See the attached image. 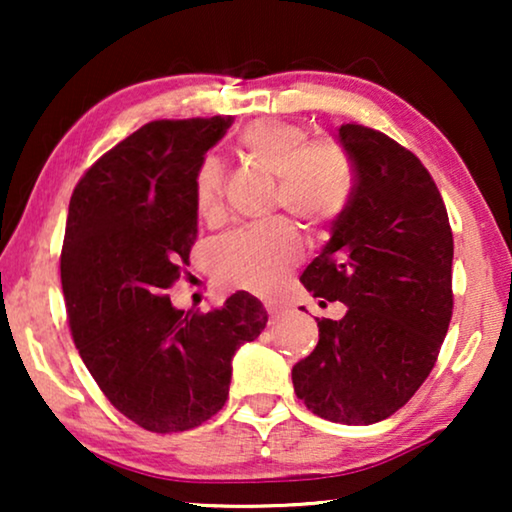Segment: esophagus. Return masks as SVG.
Wrapping results in <instances>:
<instances>
[{"instance_id": "1", "label": "esophagus", "mask_w": 512, "mask_h": 512, "mask_svg": "<svg viewBox=\"0 0 512 512\" xmlns=\"http://www.w3.org/2000/svg\"><path fill=\"white\" fill-rule=\"evenodd\" d=\"M263 307H265V312L270 314V317H277V314L282 312V305H279L277 300H265Z\"/></svg>"}]
</instances>
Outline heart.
Instances as JSON below:
<instances>
[{
	"instance_id": "b5f03b06",
	"label": "heart",
	"mask_w": 512,
	"mask_h": 512,
	"mask_svg": "<svg viewBox=\"0 0 512 512\" xmlns=\"http://www.w3.org/2000/svg\"><path fill=\"white\" fill-rule=\"evenodd\" d=\"M242 158L277 179L272 205L286 209L312 235H324L345 214L354 191V167L335 139L310 142V130L279 118H258L242 130ZM193 207L205 223L223 216V172L205 158L193 174ZM212 270L226 289L272 293L303 261V242L293 223L272 221L237 230L212 247Z\"/></svg>"
}]
</instances>
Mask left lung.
Listing matches in <instances>:
<instances>
[{
  "label": "left lung",
  "mask_w": 512,
  "mask_h": 512,
  "mask_svg": "<svg viewBox=\"0 0 512 512\" xmlns=\"http://www.w3.org/2000/svg\"><path fill=\"white\" fill-rule=\"evenodd\" d=\"M354 191L300 282L321 305L319 342L291 370L296 396L338 424H375L415 396L436 366L452 319L454 240L436 181L415 153L380 130H338Z\"/></svg>",
  "instance_id": "left-lung-1"
}]
</instances>
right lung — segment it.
<instances>
[{"instance_id": "add662e5", "label": "right lung", "mask_w": 512, "mask_h": 512, "mask_svg": "<svg viewBox=\"0 0 512 512\" xmlns=\"http://www.w3.org/2000/svg\"><path fill=\"white\" fill-rule=\"evenodd\" d=\"M233 116L151 121L88 167L60 254L74 345L114 408L153 433L188 431L228 398L233 356L268 321L237 291L219 310L172 307L198 237L193 174Z\"/></svg>"}]
</instances>
